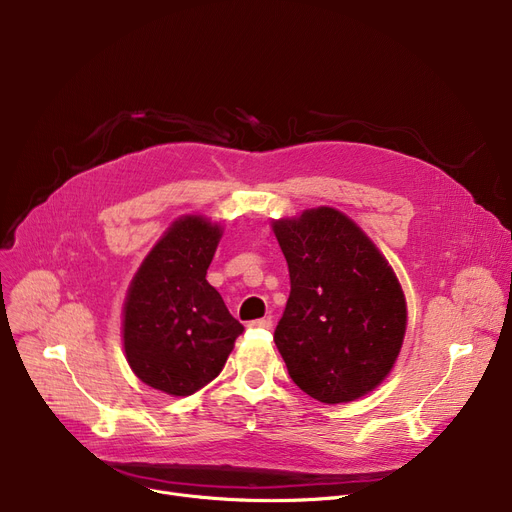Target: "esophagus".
<instances>
[{
	"label": "esophagus",
	"mask_w": 512,
	"mask_h": 512,
	"mask_svg": "<svg viewBox=\"0 0 512 512\" xmlns=\"http://www.w3.org/2000/svg\"><path fill=\"white\" fill-rule=\"evenodd\" d=\"M272 317H261V319H255V321H251V328H261V330H270L272 328Z\"/></svg>",
	"instance_id": "obj_1"
}]
</instances>
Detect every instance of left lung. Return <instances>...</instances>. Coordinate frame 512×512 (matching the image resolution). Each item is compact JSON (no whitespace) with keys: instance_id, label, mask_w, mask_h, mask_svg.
<instances>
[{"instance_id":"left-lung-1","label":"left lung","mask_w":512,"mask_h":512,"mask_svg":"<svg viewBox=\"0 0 512 512\" xmlns=\"http://www.w3.org/2000/svg\"><path fill=\"white\" fill-rule=\"evenodd\" d=\"M290 297L274 342L292 382L338 405L384 382L407 330L396 274L371 238L334 207L274 220Z\"/></svg>"}]
</instances>
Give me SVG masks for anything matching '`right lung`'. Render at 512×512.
Listing matches in <instances>:
<instances>
[{"instance_id": "right-lung-1", "label": "right lung", "mask_w": 512, "mask_h": 512, "mask_svg": "<svg viewBox=\"0 0 512 512\" xmlns=\"http://www.w3.org/2000/svg\"><path fill=\"white\" fill-rule=\"evenodd\" d=\"M222 228L182 215L149 251L124 301L122 340L141 382L188 396L218 378L242 324L207 280Z\"/></svg>"}]
</instances>
